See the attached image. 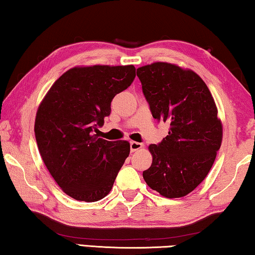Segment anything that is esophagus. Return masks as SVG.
<instances>
[{
    "instance_id": "34e87169",
    "label": "esophagus",
    "mask_w": 255,
    "mask_h": 255,
    "mask_svg": "<svg viewBox=\"0 0 255 255\" xmlns=\"http://www.w3.org/2000/svg\"><path fill=\"white\" fill-rule=\"evenodd\" d=\"M143 147V144L138 143V141H130V150L131 152H136V150L140 149Z\"/></svg>"
}]
</instances>
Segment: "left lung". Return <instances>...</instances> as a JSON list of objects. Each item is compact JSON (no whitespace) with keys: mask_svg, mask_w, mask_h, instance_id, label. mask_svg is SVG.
Returning a JSON list of instances; mask_svg holds the SVG:
<instances>
[{"mask_svg":"<svg viewBox=\"0 0 255 255\" xmlns=\"http://www.w3.org/2000/svg\"><path fill=\"white\" fill-rule=\"evenodd\" d=\"M137 76L153 118L170 124L169 135L149 145L153 162L144 180L166 198L187 196L205 180L221 148L214 98L199 75L173 64L141 66Z\"/></svg>","mask_w":255,"mask_h":255,"instance_id":"left-lung-1","label":"left lung"}]
</instances>
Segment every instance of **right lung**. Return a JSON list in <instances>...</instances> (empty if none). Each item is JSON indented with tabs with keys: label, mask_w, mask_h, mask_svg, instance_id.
I'll use <instances>...</instances> for the list:
<instances>
[{
	"label": "right lung",
	"mask_w": 255,
	"mask_h": 255,
	"mask_svg": "<svg viewBox=\"0 0 255 255\" xmlns=\"http://www.w3.org/2000/svg\"><path fill=\"white\" fill-rule=\"evenodd\" d=\"M135 76L133 65L71 68L38 108L34 135L42 161L75 200L105 198L128 157V141H108L94 132L110 115L112 99L130 86Z\"/></svg>",
	"instance_id": "1"
}]
</instances>
